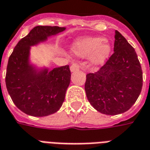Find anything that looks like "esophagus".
<instances>
[{
	"mask_svg": "<svg viewBox=\"0 0 150 150\" xmlns=\"http://www.w3.org/2000/svg\"><path fill=\"white\" fill-rule=\"evenodd\" d=\"M80 68V64H77V63H74L72 64L71 65L70 67V70L71 71H76Z\"/></svg>",
	"mask_w": 150,
	"mask_h": 150,
	"instance_id": "1",
	"label": "esophagus"
}]
</instances>
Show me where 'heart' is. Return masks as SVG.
Instances as JSON below:
<instances>
[{"label": "heart", "instance_id": "1", "mask_svg": "<svg viewBox=\"0 0 150 150\" xmlns=\"http://www.w3.org/2000/svg\"><path fill=\"white\" fill-rule=\"evenodd\" d=\"M72 50L78 57H84L90 55L91 64L100 65L108 59L111 52V45L103 38H84L75 42Z\"/></svg>", "mask_w": 150, "mask_h": 150}]
</instances>
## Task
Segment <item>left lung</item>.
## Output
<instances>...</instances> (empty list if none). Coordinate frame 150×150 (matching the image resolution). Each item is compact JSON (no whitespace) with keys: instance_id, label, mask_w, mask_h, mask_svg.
Returning <instances> with one entry per match:
<instances>
[{"instance_id":"1","label":"left lung","mask_w":150,"mask_h":150,"mask_svg":"<svg viewBox=\"0 0 150 150\" xmlns=\"http://www.w3.org/2000/svg\"><path fill=\"white\" fill-rule=\"evenodd\" d=\"M115 33L113 54L98 71L86 75L85 83L90 105L111 116L129 110L142 87V71L135 50L118 30Z\"/></svg>"}]
</instances>
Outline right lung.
<instances>
[{"instance_id": "right-lung-1", "label": "right lung", "mask_w": 150, "mask_h": 150, "mask_svg": "<svg viewBox=\"0 0 150 150\" xmlns=\"http://www.w3.org/2000/svg\"><path fill=\"white\" fill-rule=\"evenodd\" d=\"M65 27L37 26L19 41L9 57L5 83L17 108L32 116H50L62 106L71 81L69 65L38 71L29 62L30 49Z\"/></svg>"}]
</instances>
